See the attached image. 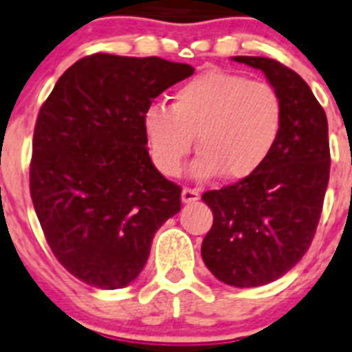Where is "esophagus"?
<instances>
[{
  "instance_id": "1",
  "label": "esophagus",
  "mask_w": 352,
  "mask_h": 352,
  "mask_svg": "<svg viewBox=\"0 0 352 352\" xmlns=\"http://www.w3.org/2000/svg\"><path fill=\"white\" fill-rule=\"evenodd\" d=\"M199 199H201V193L195 188H184L182 190V202L184 204H191V202L199 201Z\"/></svg>"
}]
</instances>
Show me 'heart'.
<instances>
[{
  "label": "heart",
  "instance_id": "1",
  "mask_svg": "<svg viewBox=\"0 0 352 352\" xmlns=\"http://www.w3.org/2000/svg\"><path fill=\"white\" fill-rule=\"evenodd\" d=\"M282 124V99L270 82L224 70L191 77L173 92L170 107L153 102L142 116L151 161L161 173H181L195 137L201 155L193 162V175L210 179L222 173L228 181H242L262 168Z\"/></svg>",
  "mask_w": 352,
  "mask_h": 352
}]
</instances>
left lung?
Wrapping results in <instances>:
<instances>
[{"label":"left lung","instance_id":"left-lung-1","mask_svg":"<svg viewBox=\"0 0 352 352\" xmlns=\"http://www.w3.org/2000/svg\"><path fill=\"white\" fill-rule=\"evenodd\" d=\"M258 68L284 107L280 139L253 175L202 201L213 226L202 241V260L233 287H258L284 276L309 250L329 182L327 117L309 85L270 57H233Z\"/></svg>","mask_w":352,"mask_h":352}]
</instances>
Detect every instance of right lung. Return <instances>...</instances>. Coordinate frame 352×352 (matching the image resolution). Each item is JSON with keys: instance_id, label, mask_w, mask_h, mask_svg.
Returning <instances> with one entry per match:
<instances>
[{"instance_id": "right-lung-1", "label": "right lung", "mask_w": 352, "mask_h": 352, "mask_svg": "<svg viewBox=\"0 0 352 352\" xmlns=\"http://www.w3.org/2000/svg\"><path fill=\"white\" fill-rule=\"evenodd\" d=\"M193 72L161 57L92 54L43 102L30 197L52 253L85 284L119 289L133 282L157 230L181 210V186L151 162L142 116Z\"/></svg>"}]
</instances>
